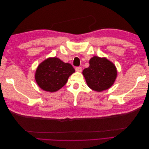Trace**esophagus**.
I'll return each mask as SVG.
<instances>
[{
    "label": "esophagus",
    "mask_w": 149,
    "mask_h": 149,
    "mask_svg": "<svg viewBox=\"0 0 149 149\" xmlns=\"http://www.w3.org/2000/svg\"><path fill=\"white\" fill-rule=\"evenodd\" d=\"M75 70L76 71H78V72H81V71H82V68L81 67H76Z\"/></svg>",
    "instance_id": "34e87169"
}]
</instances>
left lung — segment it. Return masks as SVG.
<instances>
[{"label":"left lung","instance_id":"8db88e82","mask_svg":"<svg viewBox=\"0 0 149 149\" xmlns=\"http://www.w3.org/2000/svg\"><path fill=\"white\" fill-rule=\"evenodd\" d=\"M89 66L83 71L88 86L97 92L110 88L118 75L117 68L113 63L105 57L94 56L89 60Z\"/></svg>","mask_w":149,"mask_h":149}]
</instances>
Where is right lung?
<instances>
[{"mask_svg":"<svg viewBox=\"0 0 149 149\" xmlns=\"http://www.w3.org/2000/svg\"><path fill=\"white\" fill-rule=\"evenodd\" d=\"M75 70L71 64L56 57H50L40 63L35 71V78L38 86L44 91L56 92L66 84Z\"/></svg>","mask_w":149,"mask_h":149,"instance_id":"1","label":"right lung"}]
</instances>
